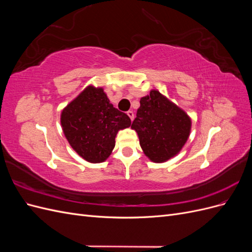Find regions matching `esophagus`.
I'll list each match as a JSON object with an SVG mask.
<instances>
[{
  "instance_id": "1",
  "label": "esophagus",
  "mask_w": 252,
  "mask_h": 252,
  "mask_svg": "<svg viewBox=\"0 0 252 252\" xmlns=\"http://www.w3.org/2000/svg\"><path fill=\"white\" fill-rule=\"evenodd\" d=\"M127 116L130 118V120L131 121H133V119H134V113L131 111V110H129V111H127Z\"/></svg>"
}]
</instances>
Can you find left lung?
<instances>
[{
  "mask_svg": "<svg viewBox=\"0 0 252 252\" xmlns=\"http://www.w3.org/2000/svg\"><path fill=\"white\" fill-rule=\"evenodd\" d=\"M131 128L139 135L144 154L155 163L177 156L187 142L191 120L158 90L143 96Z\"/></svg>",
  "mask_w": 252,
  "mask_h": 252,
  "instance_id": "obj_1",
  "label": "left lung"
}]
</instances>
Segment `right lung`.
I'll return each mask as SVG.
<instances>
[{
  "label": "right lung",
  "mask_w": 252,
  "mask_h": 252,
  "mask_svg": "<svg viewBox=\"0 0 252 252\" xmlns=\"http://www.w3.org/2000/svg\"><path fill=\"white\" fill-rule=\"evenodd\" d=\"M61 125L70 146L85 161L102 163L116 145L119 130L131 121L113 107L104 89L88 86L61 113Z\"/></svg>",
  "instance_id": "add662e5"
}]
</instances>
